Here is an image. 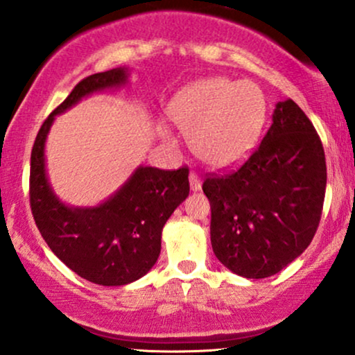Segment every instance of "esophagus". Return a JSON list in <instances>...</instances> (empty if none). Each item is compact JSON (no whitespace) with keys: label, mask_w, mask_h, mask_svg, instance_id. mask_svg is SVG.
Instances as JSON below:
<instances>
[{"label":"esophagus","mask_w":355,"mask_h":355,"mask_svg":"<svg viewBox=\"0 0 355 355\" xmlns=\"http://www.w3.org/2000/svg\"><path fill=\"white\" fill-rule=\"evenodd\" d=\"M190 189L193 190V191H198V190L202 189V180H200V177H198V175L195 173V172L190 173Z\"/></svg>","instance_id":"esophagus-1"}]
</instances>
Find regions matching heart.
<instances>
[{
  "label": "heart",
  "instance_id": "obj_1",
  "mask_svg": "<svg viewBox=\"0 0 355 355\" xmlns=\"http://www.w3.org/2000/svg\"><path fill=\"white\" fill-rule=\"evenodd\" d=\"M170 115L202 164L229 168L254 150L266 120V96L250 81L209 78L183 89Z\"/></svg>",
  "mask_w": 355,
  "mask_h": 355
}]
</instances>
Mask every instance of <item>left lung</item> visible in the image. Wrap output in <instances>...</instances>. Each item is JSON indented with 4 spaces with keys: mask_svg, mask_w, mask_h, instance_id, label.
Listing matches in <instances>:
<instances>
[{
    "mask_svg": "<svg viewBox=\"0 0 355 355\" xmlns=\"http://www.w3.org/2000/svg\"><path fill=\"white\" fill-rule=\"evenodd\" d=\"M325 183L324 146L312 121L295 101H279L270 128L245 164L203 182L214 254L245 279L280 272L311 245Z\"/></svg>",
    "mask_w": 355,
    "mask_h": 355,
    "instance_id": "left-lung-1",
    "label": "left lung"
}]
</instances>
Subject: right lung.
<instances>
[{
	"label": "right lung",
	"instance_id": "add662e5",
	"mask_svg": "<svg viewBox=\"0 0 355 355\" xmlns=\"http://www.w3.org/2000/svg\"><path fill=\"white\" fill-rule=\"evenodd\" d=\"M126 80V68L81 80L43 121L31 150L30 205L36 227L64 266L98 285L135 282L155 266L164 225L190 191L187 166H138L115 195L88 209L64 205L51 190L44 168V141L55 116L85 96L121 87Z\"/></svg>",
	"mask_w": 355,
	"mask_h": 355
}]
</instances>
